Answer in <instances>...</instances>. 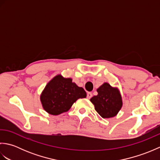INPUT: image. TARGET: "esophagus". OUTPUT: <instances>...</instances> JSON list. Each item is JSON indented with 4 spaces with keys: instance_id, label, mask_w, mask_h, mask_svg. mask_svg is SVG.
<instances>
[{
    "instance_id": "obj_1",
    "label": "esophagus",
    "mask_w": 160,
    "mask_h": 160,
    "mask_svg": "<svg viewBox=\"0 0 160 160\" xmlns=\"http://www.w3.org/2000/svg\"><path fill=\"white\" fill-rule=\"evenodd\" d=\"M93 96V95H92V93H91V92H89V93H87V98L88 99H90V98Z\"/></svg>"
}]
</instances>
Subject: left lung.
Masks as SVG:
<instances>
[{
	"mask_svg": "<svg viewBox=\"0 0 160 160\" xmlns=\"http://www.w3.org/2000/svg\"><path fill=\"white\" fill-rule=\"evenodd\" d=\"M97 96L91 98L90 101L98 114L103 118H111L117 115L123 104L118 88L104 82L97 89Z\"/></svg>",
	"mask_w": 160,
	"mask_h": 160,
	"instance_id": "1",
	"label": "left lung"
}]
</instances>
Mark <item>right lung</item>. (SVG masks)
Segmentation results:
<instances>
[{"instance_id":"add662e5","label":"right lung","mask_w":160,"mask_h":160,"mask_svg":"<svg viewBox=\"0 0 160 160\" xmlns=\"http://www.w3.org/2000/svg\"><path fill=\"white\" fill-rule=\"evenodd\" d=\"M86 97V91L73 82L71 78L58 74L46 84L40 100L44 110L50 115H58L69 111L78 99Z\"/></svg>"}]
</instances>
